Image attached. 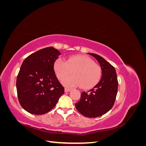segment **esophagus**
I'll use <instances>...</instances> for the list:
<instances>
[{
	"label": "esophagus",
	"instance_id": "esophagus-1",
	"mask_svg": "<svg viewBox=\"0 0 146 146\" xmlns=\"http://www.w3.org/2000/svg\"><path fill=\"white\" fill-rule=\"evenodd\" d=\"M71 91V89H70V88H64V91L66 92H69Z\"/></svg>",
	"mask_w": 146,
	"mask_h": 146
}]
</instances>
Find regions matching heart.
<instances>
[{
    "instance_id": "b5f03b06",
    "label": "heart",
    "mask_w": 146,
    "mask_h": 146,
    "mask_svg": "<svg viewBox=\"0 0 146 146\" xmlns=\"http://www.w3.org/2000/svg\"><path fill=\"white\" fill-rule=\"evenodd\" d=\"M54 69L60 80L72 72L73 76L63 80V85L67 86L80 85L83 89H89L97 85L102 76L100 66L90 58L83 55L70 56L67 61L59 58L54 64Z\"/></svg>"
}]
</instances>
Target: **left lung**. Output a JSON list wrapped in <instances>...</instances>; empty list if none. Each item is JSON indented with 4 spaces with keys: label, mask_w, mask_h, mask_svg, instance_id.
<instances>
[{
    "label": "left lung",
    "mask_w": 146,
    "mask_h": 146,
    "mask_svg": "<svg viewBox=\"0 0 146 146\" xmlns=\"http://www.w3.org/2000/svg\"><path fill=\"white\" fill-rule=\"evenodd\" d=\"M88 54L98 60L102 69L100 82L88 92L83 91L80 100L76 104L77 111L88 117H96L104 115L111 110L115 102L118 81L115 68L102 57L95 54Z\"/></svg>",
    "instance_id": "obj_1"
}]
</instances>
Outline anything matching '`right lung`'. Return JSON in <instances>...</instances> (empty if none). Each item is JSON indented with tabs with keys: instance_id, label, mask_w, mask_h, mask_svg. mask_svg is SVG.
<instances>
[{
	"instance_id": "add662e5",
	"label": "right lung",
	"mask_w": 146,
	"mask_h": 146,
	"mask_svg": "<svg viewBox=\"0 0 146 146\" xmlns=\"http://www.w3.org/2000/svg\"><path fill=\"white\" fill-rule=\"evenodd\" d=\"M60 52L52 47L33 53L22 64L16 80L17 98L25 111L41 115L55 107L64 88L57 78L54 63Z\"/></svg>"
}]
</instances>
